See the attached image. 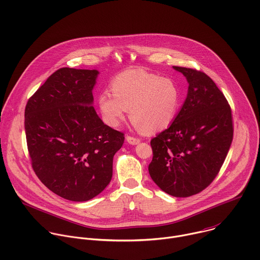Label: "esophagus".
I'll return each instance as SVG.
<instances>
[{
    "label": "esophagus",
    "instance_id": "esophagus-1",
    "mask_svg": "<svg viewBox=\"0 0 260 260\" xmlns=\"http://www.w3.org/2000/svg\"><path fill=\"white\" fill-rule=\"evenodd\" d=\"M125 139H126V142L131 145H138L141 142L140 139H137V138H134V137H131V136H126Z\"/></svg>",
    "mask_w": 260,
    "mask_h": 260
}]
</instances>
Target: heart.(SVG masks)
Masks as SVG:
<instances>
[{"instance_id":"heart-1","label":"heart","mask_w":260,"mask_h":260,"mask_svg":"<svg viewBox=\"0 0 260 260\" xmlns=\"http://www.w3.org/2000/svg\"><path fill=\"white\" fill-rule=\"evenodd\" d=\"M112 94L104 91L98 104L104 121L117 126L129 110V117L146 134L167 127L175 119L181 100L177 82L142 69L124 71L111 82Z\"/></svg>"}]
</instances>
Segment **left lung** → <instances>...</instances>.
I'll return each instance as SVG.
<instances>
[{"mask_svg": "<svg viewBox=\"0 0 260 260\" xmlns=\"http://www.w3.org/2000/svg\"><path fill=\"white\" fill-rule=\"evenodd\" d=\"M189 83L188 94L172 123L151 140L153 182L174 197H190L217 176L233 141L231 107L204 72L172 66Z\"/></svg>", "mask_w": 260, "mask_h": 260, "instance_id": "obj_1", "label": "left lung"}]
</instances>
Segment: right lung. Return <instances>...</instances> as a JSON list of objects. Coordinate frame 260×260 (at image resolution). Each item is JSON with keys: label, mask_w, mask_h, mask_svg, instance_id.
Masks as SVG:
<instances>
[{"label": "right lung", "mask_w": 260, "mask_h": 260, "mask_svg": "<svg viewBox=\"0 0 260 260\" xmlns=\"http://www.w3.org/2000/svg\"><path fill=\"white\" fill-rule=\"evenodd\" d=\"M98 70L60 68L29 98L24 127L31 165L56 195L75 202L99 195L112 179L124 135L104 124L94 106Z\"/></svg>", "instance_id": "1"}]
</instances>
